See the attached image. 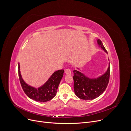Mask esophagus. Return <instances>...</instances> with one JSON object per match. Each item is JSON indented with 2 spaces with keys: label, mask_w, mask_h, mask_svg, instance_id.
<instances>
[{
  "label": "esophagus",
  "mask_w": 131,
  "mask_h": 131,
  "mask_svg": "<svg viewBox=\"0 0 131 131\" xmlns=\"http://www.w3.org/2000/svg\"><path fill=\"white\" fill-rule=\"evenodd\" d=\"M65 73H66V74H71V70H70V69H66V70H65Z\"/></svg>",
  "instance_id": "obj_1"
}]
</instances>
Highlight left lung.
Instances as JSON below:
<instances>
[{
	"label": "left lung",
	"mask_w": 131,
	"mask_h": 131,
	"mask_svg": "<svg viewBox=\"0 0 131 131\" xmlns=\"http://www.w3.org/2000/svg\"><path fill=\"white\" fill-rule=\"evenodd\" d=\"M97 41L99 46L107 53L102 41L100 39ZM73 72V88L76 95L80 99L93 100L100 96L107 88L110 77V63L107 71L97 78L91 79L86 77L83 73L76 70Z\"/></svg>",
	"instance_id": "8db88e82"
}]
</instances>
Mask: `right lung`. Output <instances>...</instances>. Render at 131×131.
<instances>
[{
	"instance_id": "right-lung-1",
	"label": "right lung",
	"mask_w": 131,
	"mask_h": 131,
	"mask_svg": "<svg viewBox=\"0 0 131 131\" xmlns=\"http://www.w3.org/2000/svg\"><path fill=\"white\" fill-rule=\"evenodd\" d=\"M18 69L20 82L24 93L29 98L40 102H45L51 100L56 95L58 86L64 72L63 69L56 71L42 86L36 89L28 85L22 79L20 70L19 63Z\"/></svg>"
}]
</instances>
